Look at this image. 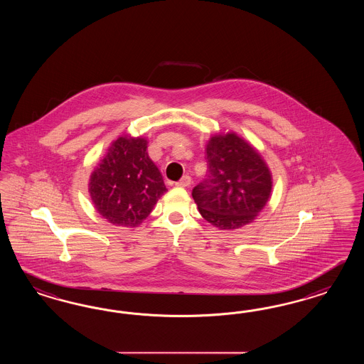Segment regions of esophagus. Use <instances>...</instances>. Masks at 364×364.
Instances as JSON below:
<instances>
[{"mask_svg":"<svg viewBox=\"0 0 364 364\" xmlns=\"http://www.w3.org/2000/svg\"><path fill=\"white\" fill-rule=\"evenodd\" d=\"M176 186H177V187H181V188L189 187V186H191V177H189V176L181 177V180H180V181H177Z\"/></svg>","mask_w":364,"mask_h":364,"instance_id":"1","label":"esophagus"}]
</instances>
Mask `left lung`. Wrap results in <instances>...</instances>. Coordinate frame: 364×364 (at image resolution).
Masks as SVG:
<instances>
[{
    "instance_id": "8db88e82",
    "label": "left lung",
    "mask_w": 364,
    "mask_h": 364,
    "mask_svg": "<svg viewBox=\"0 0 364 364\" xmlns=\"http://www.w3.org/2000/svg\"><path fill=\"white\" fill-rule=\"evenodd\" d=\"M205 152L210 175L192 191L200 215L220 231L252 223L272 192V173L264 159L235 132L212 134Z\"/></svg>"
}]
</instances>
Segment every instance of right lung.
Returning a JSON list of instances; mask_svg holds the SVG:
<instances>
[{"instance_id": "add662e5", "label": "right lung", "mask_w": 364, "mask_h": 364, "mask_svg": "<svg viewBox=\"0 0 364 364\" xmlns=\"http://www.w3.org/2000/svg\"><path fill=\"white\" fill-rule=\"evenodd\" d=\"M146 149V137L124 133L110 143L90 173L92 204L113 225L139 227L168 191Z\"/></svg>"}]
</instances>
